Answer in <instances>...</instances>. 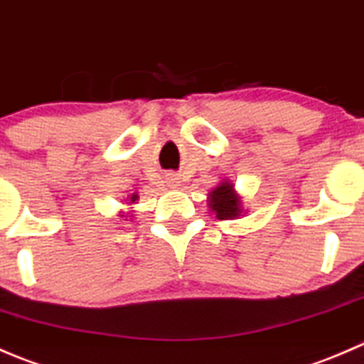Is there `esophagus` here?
Returning a JSON list of instances; mask_svg holds the SVG:
<instances>
[{"mask_svg": "<svg viewBox=\"0 0 364 364\" xmlns=\"http://www.w3.org/2000/svg\"><path fill=\"white\" fill-rule=\"evenodd\" d=\"M166 182H168V186H171V187H177L178 186V178L175 177V175H168Z\"/></svg>", "mask_w": 364, "mask_h": 364, "instance_id": "34e87169", "label": "esophagus"}]
</instances>
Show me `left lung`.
I'll list each match as a JSON object with an SVG mask.
<instances>
[{
	"label": "left lung",
	"mask_w": 364,
	"mask_h": 364,
	"mask_svg": "<svg viewBox=\"0 0 364 364\" xmlns=\"http://www.w3.org/2000/svg\"><path fill=\"white\" fill-rule=\"evenodd\" d=\"M210 208L218 219H232L240 214V200L230 182H223L210 193Z\"/></svg>",
	"instance_id": "8db88e82"
}]
</instances>
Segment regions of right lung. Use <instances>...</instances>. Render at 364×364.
Segmentation results:
<instances>
[{
  "mask_svg": "<svg viewBox=\"0 0 364 364\" xmlns=\"http://www.w3.org/2000/svg\"><path fill=\"white\" fill-rule=\"evenodd\" d=\"M134 200H136V194H134V196H132V198H131V201H134Z\"/></svg>",
  "mask_w": 364,
  "mask_h": 364,
  "instance_id": "right-lung-1",
  "label": "right lung"
}]
</instances>
